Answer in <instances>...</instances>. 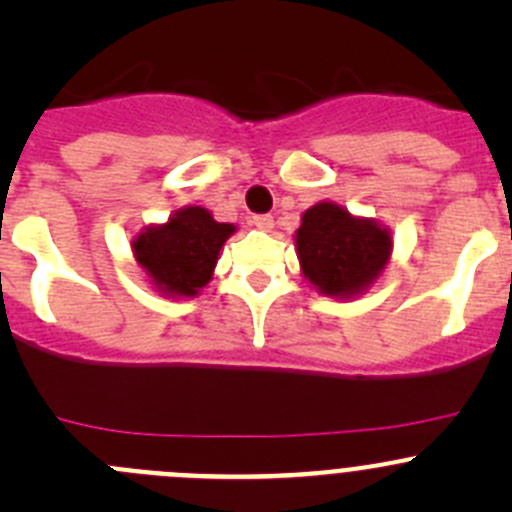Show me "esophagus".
<instances>
[{
  "mask_svg": "<svg viewBox=\"0 0 512 512\" xmlns=\"http://www.w3.org/2000/svg\"><path fill=\"white\" fill-rule=\"evenodd\" d=\"M252 225H255L257 230L270 232L272 227H275V220H272V215H255V218H252Z\"/></svg>",
  "mask_w": 512,
  "mask_h": 512,
  "instance_id": "34e87169",
  "label": "esophagus"
}]
</instances>
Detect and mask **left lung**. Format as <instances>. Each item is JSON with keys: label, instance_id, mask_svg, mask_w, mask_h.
Returning <instances> with one entry per match:
<instances>
[{"label": "left lung", "instance_id": "8db88e82", "mask_svg": "<svg viewBox=\"0 0 512 512\" xmlns=\"http://www.w3.org/2000/svg\"><path fill=\"white\" fill-rule=\"evenodd\" d=\"M294 245L309 285L327 297L352 299L379 280L394 240L389 227L324 200L304 210Z\"/></svg>", "mask_w": 512, "mask_h": 512}]
</instances>
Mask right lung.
<instances>
[{
    "label": "right lung",
    "instance_id": "right-lung-1",
    "mask_svg": "<svg viewBox=\"0 0 512 512\" xmlns=\"http://www.w3.org/2000/svg\"><path fill=\"white\" fill-rule=\"evenodd\" d=\"M237 227L218 223L210 210L188 205L168 223L151 225L133 237V257L151 285L165 297H195L213 280L218 255Z\"/></svg>",
    "mask_w": 512,
    "mask_h": 512
}]
</instances>
